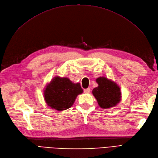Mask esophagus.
I'll return each instance as SVG.
<instances>
[{
    "label": "esophagus",
    "mask_w": 158,
    "mask_h": 158,
    "mask_svg": "<svg viewBox=\"0 0 158 158\" xmlns=\"http://www.w3.org/2000/svg\"><path fill=\"white\" fill-rule=\"evenodd\" d=\"M84 93H85V94H88V93H89V92H90V88H86V89H84Z\"/></svg>",
    "instance_id": "obj_1"
}]
</instances>
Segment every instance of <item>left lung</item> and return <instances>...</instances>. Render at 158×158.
<instances>
[{
	"mask_svg": "<svg viewBox=\"0 0 158 158\" xmlns=\"http://www.w3.org/2000/svg\"><path fill=\"white\" fill-rule=\"evenodd\" d=\"M96 82L98 86L93 89L92 93L99 107L108 109L115 106L121 98V89L118 85L106 77L97 78Z\"/></svg>",
	"mask_w": 158,
	"mask_h": 158,
	"instance_id": "obj_1",
	"label": "left lung"
}]
</instances>
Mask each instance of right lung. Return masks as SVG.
Listing matches in <instances>:
<instances>
[{
	"label": "right lung",
	"instance_id": "right-lung-1",
	"mask_svg": "<svg viewBox=\"0 0 158 158\" xmlns=\"http://www.w3.org/2000/svg\"><path fill=\"white\" fill-rule=\"evenodd\" d=\"M82 92L79 83L74 84L67 78L56 76L46 86L44 98L52 109L63 111L73 106L77 95Z\"/></svg>",
	"mask_w": 158,
	"mask_h": 158
}]
</instances>
